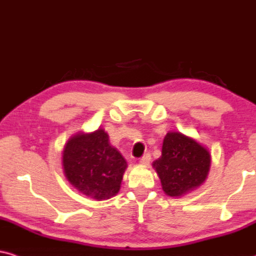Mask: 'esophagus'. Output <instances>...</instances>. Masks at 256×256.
<instances>
[{
	"mask_svg": "<svg viewBox=\"0 0 256 256\" xmlns=\"http://www.w3.org/2000/svg\"><path fill=\"white\" fill-rule=\"evenodd\" d=\"M150 160H151V154L148 152V154H145L144 156L140 158V160L139 162H140V164H143V166H148V164L150 163Z\"/></svg>",
	"mask_w": 256,
	"mask_h": 256,
	"instance_id": "esophagus-1",
	"label": "esophagus"
}]
</instances>
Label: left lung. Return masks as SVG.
Masks as SVG:
<instances>
[{"instance_id":"obj_1","label":"left lung","mask_w":256,"mask_h":256,"mask_svg":"<svg viewBox=\"0 0 256 256\" xmlns=\"http://www.w3.org/2000/svg\"><path fill=\"white\" fill-rule=\"evenodd\" d=\"M168 196L180 197L204 182L210 169L209 151L180 132H169L162 156L152 163Z\"/></svg>"}]
</instances>
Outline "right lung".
I'll use <instances>...</instances> for the list:
<instances>
[{
  "mask_svg": "<svg viewBox=\"0 0 256 256\" xmlns=\"http://www.w3.org/2000/svg\"><path fill=\"white\" fill-rule=\"evenodd\" d=\"M62 154L66 178L80 192L96 200L117 195L128 163L102 128L73 136Z\"/></svg>",
  "mask_w": 256,
  "mask_h": 256,
  "instance_id": "obj_1",
  "label": "right lung"
}]
</instances>
